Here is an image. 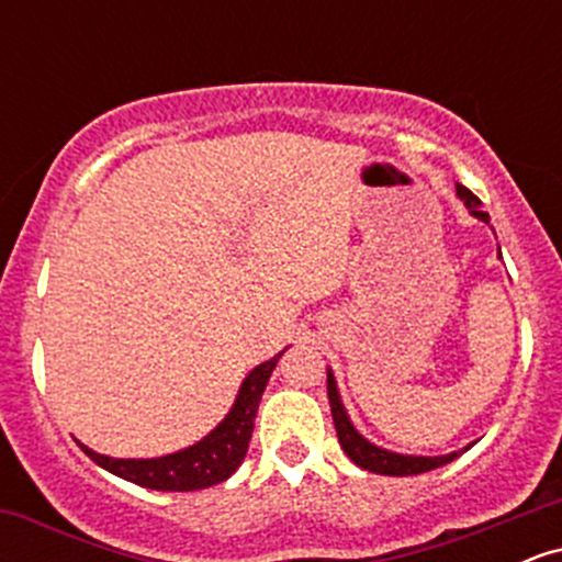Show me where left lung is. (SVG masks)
<instances>
[{
	"instance_id": "1",
	"label": "left lung",
	"mask_w": 562,
	"mask_h": 562,
	"mask_svg": "<svg viewBox=\"0 0 562 562\" xmlns=\"http://www.w3.org/2000/svg\"><path fill=\"white\" fill-rule=\"evenodd\" d=\"M457 195H460V200H465L470 214L488 224V214H486V211H481V200L475 198L473 192L468 190V187L457 184ZM327 398H330V412H333L335 430H338L340 449H344L346 454L351 457L353 465L370 470V473H380V475L428 473V470L447 465V462H451L454 457H460L462 451H465V449L451 451V454H441V457H415V454H396V451L375 447V443L367 441V438L359 434L357 428H353L351 420H348L346 406H344V402H340L338 385H335V378H333L330 370H327Z\"/></svg>"
}]
</instances>
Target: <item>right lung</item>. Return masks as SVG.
Returning a JSON list of instances; mask_svg holds the SVG:
<instances>
[{
  "mask_svg": "<svg viewBox=\"0 0 562 562\" xmlns=\"http://www.w3.org/2000/svg\"><path fill=\"white\" fill-rule=\"evenodd\" d=\"M282 353L250 370V375L243 380L240 391H237L229 415L192 447L166 457H153V460H119V457L97 454L81 441L79 447L89 460L105 468L108 473L137 483V486L156 488V492H198V488L216 486V483L227 481L245 460L261 393L267 389L269 375H272Z\"/></svg>",
  "mask_w": 562,
  "mask_h": 562,
  "instance_id": "1",
  "label": "right lung"
}]
</instances>
